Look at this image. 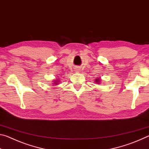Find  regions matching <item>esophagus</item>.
<instances>
[{
  "instance_id": "34e87169",
  "label": "esophagus",
  "mask_w": 149,
  "mask_h": 149,
  "mask_svg": "<svg viewBox=\"0 0 149 149\" xmlns=\"http://www.w3.org/2000/svg\"><path fill=\"white\" fill-rule=\"evenodd\" d=\"M75 72H79V69H78V68H75Z\"/></svg>"
}]
</instances>
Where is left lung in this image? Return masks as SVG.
<instances>
[{
    "mask_svg": "<svg viewBox=\"0 0 149 149\" xmlns=\"http://www.w3.org/2000/svg\"><path fill=\"white\" fill-rule=\"evenodd\" d=\"M95 82L97 84H100V83H101V79H100V77H98V78H97V79H95Z\"/></svg>",
    "mask_w": 149,
    "mask_h": 149,
    "instance_id": "1",
    "label": "left lung"
}]
</instances>
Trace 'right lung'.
I'll use <instances>...</instances> for the list:
<instances>
[{"instance_id": "obj_1", "label": "right lung", "mask_w": 149, "mask_h": 149, "mask_svg": "<svg viewBox=\"0 0 149 149\" xmlns=\"http://www.w3.org/2000/svg\"><path fill=\"white\" fill-rule=\"evenodd\" d=\"M52 82H53V83H52V84L54 85V86H55V85H58L60 81H59V80H58V79H54Z\"/></svg>"}]
</instances>
